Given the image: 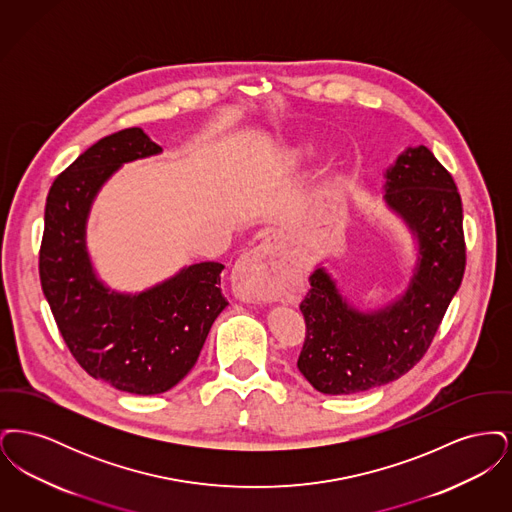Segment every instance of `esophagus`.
<instances>
[{"label":"esophagus","instance_id":"obj_1","mask_svg":"<svg viewBox=\"0 0 512 512\" xmlns=\"http://www.w3.org/2000/svg\"><path fill=\"white\" fill-rule=\"evenodd\" d=\"M278 267V244L267 242L244 253L232 268V288L247 303H263L272 297L270 278Z\"/></svg>","mask_w":512,"mask_h":512}]
</instances>
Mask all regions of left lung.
Listing matches in <instances>:
<instances>
[{"label": "left lung", "instance_id": "obj_1", "mask_svg": "<svg viewBox=\"0 0 512 512\" xmlns=\"http://www.w3.org/2000/svg\"><path fill=\"white\" fill-rule=\"evenodd\" d=\"M384 190L386 205L418 242V261L407 292L372 313L349 305L324 268L311 274L299 305L307 330L297 368L320 393H361L407 374L428 351L463 282V203L434 153L405 149L386 171Z\"/></svg>", "mask_w": 512, "mask_h": 512}]
</instances>
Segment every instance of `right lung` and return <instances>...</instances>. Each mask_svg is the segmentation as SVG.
Wrapping results in <instances>:
<instances>
[{
	"instance_id": "add662e5",
	"label": "right lung",
	"mask_w": 512,
	"mask_h": 512,
	"mask_svg": "<svg viewBox=\"0 0 512 512\" xmlns=\"http://www.w3.org/2000/svg\"><path fill=\"white\" fill-rule=\"evenodd\" d=\"M161 153L142 128H124L88 147L49 188L40 282L76 363L117 390L155 395L192 368L228 305L220 263H197L146 292L117 293L99 282L86 251L92 201L122 163Z\"/></svg>"
}]
</instances>
